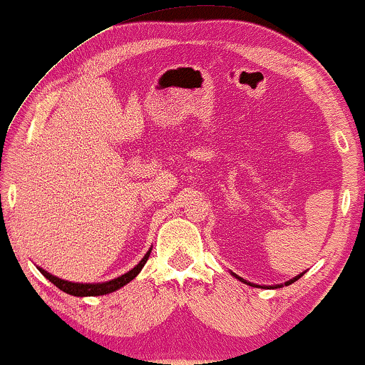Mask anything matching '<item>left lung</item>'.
Wrapping results in <instances>:
<instances>
[{
	"instance_id": "left-lung-1",
	"label": "left lung",
	"mask_w": 365,
	"mask_h": 365,
	"mask_svg": "<svg viewBox=\"0 0 365 365\" xmlns=\"http://www.w3.org/2000/svg\"><path fill=\"white\" fill-rule=\"evenodd\" d=\"M304 273H306V271H304ZM304 273L297 274V276H296V278H292V279H289V281H286V283H284V286H289V284H292V283H294V281H297V279H299V278H301V276H302V274H304ZM233 276H235V278H238V279L241 281V283H246V284H250V286H255V287H263V286H258V284L248 283V281H245L243 278H240V276H236V274H233ZM274 287H283V284H278V286H274Z\"/></svg>"
}]
</instances>
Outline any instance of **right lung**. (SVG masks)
I'll return each instance as SVG.
<instances>
[{
    "instance_id": "add662e5",
    "label": "right lung",
    "mask_w": 365,
    "mask_h": 365,
    "mask_svg": "<svg viewBox=\"0 0 365 365\" xmlns=\"http://www.w3.org/2000/svg\"><path fill=\"white\" fill-rule=\"evenodd\" d=\"M150 251H147V255L143 256L140 259V263H138L135 268H132L129 273L119 276V278L115 279H110V281H106V283H71V281H66V279H61L58 276H53L48 271H44L43 268H38L41 273L46 276V279H49L51 283H53L56 287H59L61 291L68 292V294H73V296H79V297H84V296H102V294H109V292H114L117 289H120L122 286H125L127 283H130V281L135 278V276L140 273L143 264L147 263L148 256H150Z\"/></svg>"
}]
</instances>
